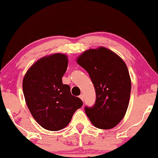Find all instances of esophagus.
<instances>
[{"label":"esophagus","instance_id":"obj_1","mask_svg":"<svg viewBox=\"0 0 158 158\" xmlns=\"http://www.w3.org/2000/svg\"><path fill=\"white\" fill-rule=\"evenodd\" d=\"M79 97H80V98L81 99V100H82L83 101V99H84V96H83V94H81V95H80Z\"/></svg>","mask_w":158,"mask_h":158}]
</instances>
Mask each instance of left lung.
<instances>
[{"mask_svg":"<svg viewBox=\"0 0 158 158\" xmlns=\"http://www.w3.org/2000/svg\"><path fill=\"white\" fill-rule=\"evenodd\" d=\"M77 64L89 73L96 101L85 106L87 116L100 129H111L124 118L129 105L131 81L125 63L111 50L100 47L85 51Z\"/></svg>","mask_w":158,"mask_h":158,"instance_id":"1","label":"left lung"}]
</instances>
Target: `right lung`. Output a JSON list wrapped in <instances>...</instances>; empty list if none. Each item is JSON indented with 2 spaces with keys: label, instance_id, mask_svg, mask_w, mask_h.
Segmentation results:
<instances>
[{
  "label": "right lung",
  "instance_id": "1",
  "mask_svg": "<svg viewBox=\"0 0 158 158\" xmlns=\"http://www.w3.org/2000/svg\"><path fill=\"white\" fill-rule=\"evenodd\" d=\"M67 56L56 53L31 66L23 81L27 106L34 119L44 129L57 131L65 127L83 102L73 96L69 85L63 84Z\"/></svg>",
  "mask_w": 158,
  "mask_h": 158
}]
</instances>
